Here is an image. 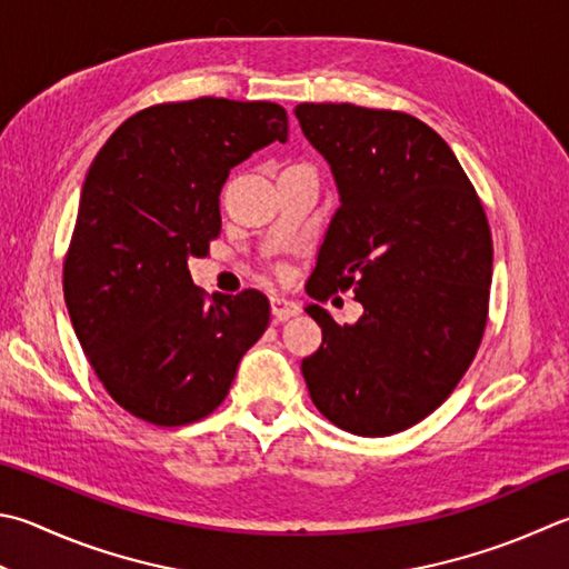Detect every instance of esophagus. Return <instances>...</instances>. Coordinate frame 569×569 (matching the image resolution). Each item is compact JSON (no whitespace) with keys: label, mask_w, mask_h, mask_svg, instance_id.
Wrapping results in <instances>:
<instances>
[{"label":"esophagus","mask_w":569,"mask_h":569,"mask_svg":"<svg viewBox=\"0 0 569 569\" xmlns=\"http://www.w3.org/2000/svg\"><path fill=\"white\" fill-rule=\"evenodd\" d=\"M270 302H272V317H274L277 321H287L289 317H297V315H299V305L292 302V299H287V297H272Z\"/></svg>","instance_id":"1"}]
</instances>
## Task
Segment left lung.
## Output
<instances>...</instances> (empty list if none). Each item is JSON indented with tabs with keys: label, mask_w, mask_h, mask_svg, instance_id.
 I'll return each mask as SVG.
<instances>
[{
	"label": "left lung",
	"mask_w": 569,
	"mask_h": 569,
	"mask_svg": "<svg viewBox=\"0 0 569 569\" xmlns=\"http://www.w3.org/2000/svg\"><path fill=\"white\" fill-rule=\"evenodd\" d=\"M295 116L339 190L307 295L351 289L363 307L357 325H337L307 305L321 327L302 361L309 396L353 436L406 431L451 396L483 339L486 210L448 143L409 113L299 103Z\"/></svg>",
	"instance_id": "obj_1"
}]
</instances>
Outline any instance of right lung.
<instances>
[{
	"mask_svg": "<svg viewBox=\"0 0 569 569\" xmlns=\"http://www.w3.org/2000/svg\"><path fill=\"white\" fill-rule=\"evenodd\" d=\"M274 141H287L282 106L202 96L138 111L93 158L63 299L96 377L136 418L186 426L216 411L270 325L262 292L208 299L188 260L220 234L230 168Z\"/></svg>",
	"mask_w": 569,
	"mask_h": 569,
	"instance_id": "obj_1",
	"label": "right lung"
}]
</instances>
